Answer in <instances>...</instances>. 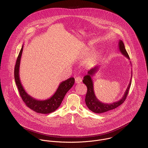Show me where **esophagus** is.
<instances>
[{"label": "esophagus", "instance_id": "34e87169", "mask_svg": "<svg viewBox=\"0 0 148 148\" xmlns=\"http://www.w3.org/2000/svg\"><path fill=\"white\" fill-rule=\"evenodd\" d=\"M82 82V79L81 77L78 76V77H76L75 78V82H76V83L79 84V83H81Z\"/></svg>", "mask_w": 148, "mask_h": 148}]
</instances>
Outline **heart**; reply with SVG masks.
<instances>
[{"instance_id": "1", "label": "heart", "mask_w": 148, "mask_h": 148, "mask_svg": "<svg viewBox=\"0 0 148 148\" xmlns=\"http://www.w3.org/2000/svg\"><path fill=\"white\" fill-rule=\"evenodd\" d=\"M89 49H88L87 51H86L85 52L84 55H85V56L88 55L89 54ZM98 56H99L98 55H93V56H90L89 58V61L90 62H95L97 60V59L98 58Z\"/></svg>"}]
</instances>
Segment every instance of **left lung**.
I'll list each match as a JSON object with an SVG mask.
<instances>
[{
	"instance_id": "1",
	"label": "left lung",
	"mask_w": 148,
	"mask_h": 148,
	"mask_svg": "<svg viewBox=\"0 0 148 148\" xmlns=\"http://www.w3.org/2000/svg\"><path fill=\"white\" fill-rule=\"evenodd\" d=\"M119 48L121 53L127 58L129 60L130 59L129 56L127 53L125 48L124 42L122 40H120L119 42ZM131 63V62H130ZM99 70V66H96L92 68L88 72V74L84 77V80H83V83L86 85L87 87V92L85 96V103L88 108L93 112L95 113H102L109 110H111L121 105L127 98V95L131 85L132 77L130 80V83L128 85L127 90L123 96V97L119 101L114 102L112 104H105L100 101H99L95 96L94 89H93V83L92 79V77L96 73V72Z\"/></svg>"
}]
</instances>
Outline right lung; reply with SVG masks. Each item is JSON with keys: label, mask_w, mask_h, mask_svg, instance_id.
<instances>
[{"label": "right lung", "mask_w": 148, "mask_h": 148, "mask_svg": "<svg viewBox=\"0 0 148 148\" xmlns=\"http://www.w3.org/2000/svg\"><path fill=\"white\" fill-rule=\"evenodd\" d=\"M23 48V45L18 56L14 69L15 80L21 99L26 106L37 113L42 114L52 113L55 111L60 106L65 95L74 84L75 79L70 77L62 82L54 95L48 99L38 100L34 99L25 91L19 77V68Z\"/></svg>", "instance_id": "add662e5"}]
</instances>
